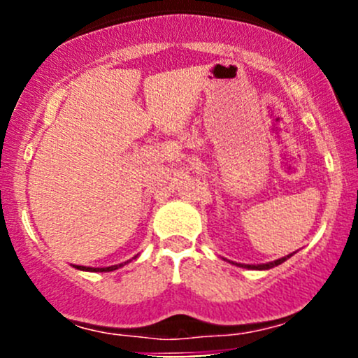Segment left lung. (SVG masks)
<instances>
[{"instance_id":"8db88e82","label":"left lung","mask_w":358,"mask_h":358,"mask_svg":"<svg viewBox=\"0 0 358 358\" xmlns=\"http://www.w3.org/2000/svg\"><path fill=\"white\" fill-rule=\"evenodd\" d=\"M291 256H292V252H291V255L282 256V258L275 259V262L262 263V265H244V263H234V262H230V263H234V265H237V266H243V268H249V270H270V268H273V266H277V265H280V263H284L287 258H291Z\"/></svg>"}]
</instances>
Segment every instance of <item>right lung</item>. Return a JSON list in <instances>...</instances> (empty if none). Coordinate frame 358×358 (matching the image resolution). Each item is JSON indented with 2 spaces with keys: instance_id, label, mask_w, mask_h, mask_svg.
<instances>
[{
  "instance_id": "right-lung-1",
  "label": "right lung",
  "mask_w": 358,
  "mask_h": 358,
  "mask_svg": "<svg viewBox=\"0 0 358 358\" xmlns=\"http://www.w3.org/2000/svg\"><path fill=\"white\" fill-rule=\"evenodd\" d=\"M136 258H138V255L133 256L131 259H136ZM131 259H128V262H124V263H119V265L103 266V268H93V266H83V265H72V266H74V268H78V270H83V272H112V270H117V268H121V266L128 265V263L131 262Z\"/></svg>"
}]
</instances>
